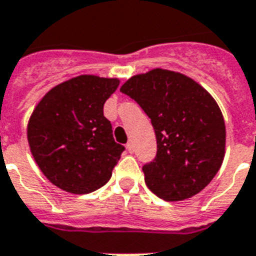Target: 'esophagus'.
Listing matches in <instances>:
<instances>
[{
	"mask_svg": "<svg viewBox=\"0 0 256 256\" xmlns=\"http://www.w3.org/2000/svg\"><path fill=\"white\" fill-rule=\"evenodd\" d=\"M126 149H128V153H134V146H132V142H128V145H126Z\"/></svg>",
	"mask_w": 256,
	"mask_h": 256,
	"instance_id": "34e87169",
	"label": "esophagus"
}]
</instances>
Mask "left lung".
<instances>
[{"mask_svg":"<svg viewBox=\"0 0 256 256\" xmlns=\"http://www.w3.org/2000/svg\"><path fill=\"white\" fill-rule=\"evenodd\" d=\"M120 91L141 106L156 132V158L142 166L148 188L166 202L198 194L219 172L226 150L214 98L188 76L161 68L132 76Z\"/></svg>","mask_w":256,"mask_h":256,"instance_id":"8db88e82","label":"left lung"}]
</instances>
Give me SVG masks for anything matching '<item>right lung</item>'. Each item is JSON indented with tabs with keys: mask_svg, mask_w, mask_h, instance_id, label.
Returning a JSON list of instances; mask_svg holds the SVG:
<instances>
[{
	"mask_svg": "<svg viewBox=\"0 0 256 256\" xmlns=\"http://www.w3.org/2000/svg\"><path fill=\"white\" fill-rule=\"evenodd\" d=\"M118 84V79L76 76L48 91L33 110L29 148L58 188L86 194L110 180L124 146L114 141L103 106Z\"/></svg>",
	"mask_w": 256,
	"mask_h": 256,
	"instance_id": "obj_1",
	"label": "right lung"
}]
</instances>
